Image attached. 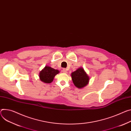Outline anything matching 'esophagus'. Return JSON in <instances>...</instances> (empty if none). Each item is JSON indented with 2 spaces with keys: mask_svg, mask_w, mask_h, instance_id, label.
Returning a JSON list of instances; mask_svg holds the SVG:
<instances>
[{
  "mask_svg": "<svg viewBox=\"0 0 131 131\" xmlns=\"http://www.w3.org/2000/svg\"><path fill=\"white\" fill-rule=\"evenodd\" d=\"M62 71H63V72L64 73H67V70H66V68H63L62 69Z\"/></svg>",
  "mask_w": 131,
  "mask_h": 131,
  "instance_id": "34e87169",
  "label": "esophagus"
}]
</instances>
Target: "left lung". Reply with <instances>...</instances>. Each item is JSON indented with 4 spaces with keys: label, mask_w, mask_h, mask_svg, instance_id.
I'll list each match as a JSON object with an SVG mask.
<instances>
[{
    "label": "left lung",
    "mask_w": 131,
    "mask_h": 131,
    "mask_svg": "<svg viewBox=\"0 0 131 131\" xmlns=\"http://www.w3.org/2000/svg\"><path fill=\"white\" fill-rule=\"evenodd\" d=\"M71 75L75 86L78 88H83L88 84L89 78L82 68L78 69Z\"/></svg>",
    "instance_id": "left-lung-1"
}]
</instances>
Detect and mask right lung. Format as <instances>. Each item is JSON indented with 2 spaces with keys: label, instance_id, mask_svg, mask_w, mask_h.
I'll use <instances>...</instances> for the list:
<instances>
[{
  "label": "right lung",
  "instance_id": "right-lung-1",
  "mask_svg": "<svg viewBox=\"0 0 131 131\" xmlns=\"http://www.w3.org/2000/svg\"><path fill=\"white\" fill-rule=\"evenodd\" d=\"M59 73V71L51 68L50 66H45L40 73V80L45 83H51L53 80L55 76Z\"/></svg>",
  "mask_w": 131,
  "mask_h": 131
}]
</instances>
